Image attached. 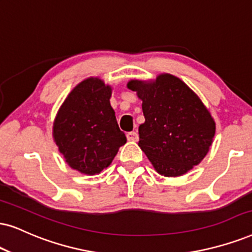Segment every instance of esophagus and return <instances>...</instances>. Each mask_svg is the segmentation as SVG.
Masks as SVG:
<instances>
[{"instance_id": "esophagus-1", "label": "esophagus", "mask_w": 252, "mask_h": 252, "mask_svg": "<svg viewBox=\"0 0 252 252\" xmlns=\"http://www.w3.org/2000/svg\"><path fill=\"white\" fill-rule=\"evenodd\" d=\"M126 138H128V141L130 142H136L137 139H138V133L136 131H130L126 133Z\"/></svg>"}]
</instances>
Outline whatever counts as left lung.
<instances>
[{
	"label": "left lung",
	"mask_w": 252,
	"mask_h": 252,
	"mask_svg": "<svg viewBox=\"0 0 252 252\" xmlns=\"http://www.w3.org/2000/svg\"><path fill=\"white\" fill-rule=\"evenodd\" d=\"M126 87L142 100L145 122L138 145L164 177H180L199 165L215 136V121L181 79L161 73L151 80H130Z\"/></svg>",
	"instance_id": "1"
}]
</instances>
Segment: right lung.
<instances>
[{"mask_svg":"<svg viewBox=\"0 0 252 252\" xmlns=\"http://www.w3.org/2000/svg\"><path fill=\"white\" fill-rule=\"evenodd\" d=\"M113 87L98 76L79 82L53 121L52 136L73 170L86 176L101 173L114 160L126 137L110 106Z\"/></svg>","mask_w":252,"mask_h":252,"instance_id":"right-lung-1","label":"right lung"}]
</instances>
